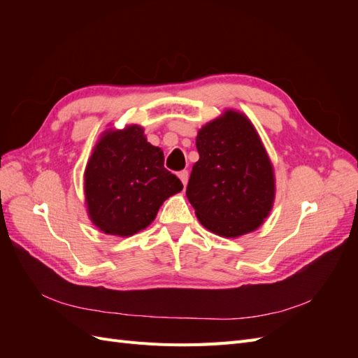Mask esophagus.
<instances>
[{
	"label": "esophagus",
	"instance_id": "1",
	"mask_svg": "<svg viewBox=\"0 0 358 358\" xmlns=\"http://www.w3.org/2000/svg\"><path fill=\"white\" fill-rule=\"evenodd\" d=\"M178 176H179V179H180V182L183 183V185H187V183H188V178H189L188 171H187V170H182V171L178 173Z\"/></svg>",
	"mask_w": 358,
	"mask_h": 358
}]
</instances>
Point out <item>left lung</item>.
<instances>
[{"instance_id": "obj_1", "label": "left lung", "mask_w": 358, "mask_h": 358, "mask_svg": "<svg viewBox=\"0 0 358 358\" xmlns=\"http://www.w3.org/2000/svg\"><path fill=\"white\" fill-rule=\"evenodd\" d=\"M187 197L199 221L224 237L254 231L272 209L273 169L249 119L227 110L204 125L196 140Z\"/></svg>"}]
</instances>
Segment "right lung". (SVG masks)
I'll use <instances>...</instances> for the list:
<instances>
[{
	"label": "right lung",
	"mask_w": 358,
	"mask_h": 358,
	"mask_svg": "<svg viewBox=\"0 0 358 358\" xmlns=\"http://www.w3.org/2000/svg\"><path fill=\"white\" fill-rule=\"evenodd\" d=\"M182 182L164 167V154L131 125L107 133L85 171V196L92 222L107 234L131 236L155 220L162 201Z\"/></svg>",
	"instance_id": "right-lung-1"
}]
</instances>
